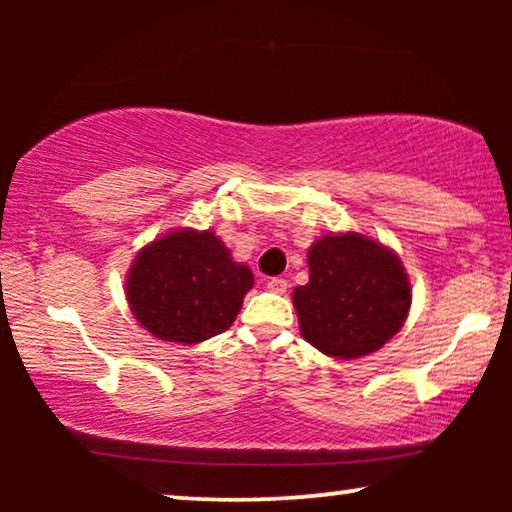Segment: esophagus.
Here are the masks:
<instances>
[{"instance_id": "obj_1", "label": "esophagus", "mask_w": 512, "mask_h": 512, "mask_svg": "<svg viewBox=\"0 0 512 512\" xmlns=\"http://www.w3.org/2000/svg\"><path fill=\"white\" fill-rule=\"evenodd\" d=\"M265 286H268L272 293H284L286 286H289V282H286L284 277H270L268 282H265Z\"/></svg>"}]
</instances>
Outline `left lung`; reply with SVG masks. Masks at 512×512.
<instances>
[{"label":"left lung","mask_w":512,"mask_h":512,"mask_svg":"<svg viewBox=\"0 0 512 512\" xmlns=\"http://www.w3.org/2000/svg\"><path fill=\"white\" fill-rule=\"evenodd\" d=\"M310 282L293 307L303 338L335 359H359L401 331L412 296L394 251L361 233L326 235L307 254Z\"/></svg>","instance_id":"8db88e82"}]
</instances>
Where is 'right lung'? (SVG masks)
Here are the masks:
<instances>
[{"label": "right lung", "mask_w": 512, "mask_h": 512, "mask_svg": "<svg viewBox=\"0 0 512 512\" xmlns=\"http://www.w3.org/2000/svg\"><path fill=\"white\" fill-rule=\"evenodd\" d=\"M254 286L212 230H174L139 251L125 296L146 331L167 342L209 340L228 331Z\"/></svg>", "instance_id": "add662e5"}]
</instances>
